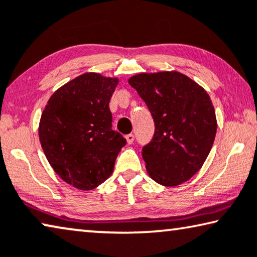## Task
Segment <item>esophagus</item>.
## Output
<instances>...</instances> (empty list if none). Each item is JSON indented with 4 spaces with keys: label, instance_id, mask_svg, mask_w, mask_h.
<instances>
[{
    "label": "esophagus",
    "instance_id": "1",
    "mask_svg": "<svg viewBox=\"0 0 257 257\" xmlns=\"http://www.w3.org/2000/svg\"><path fill=\"white\" fill-rule=\"evenodd\" d=\"M126 140H127V144H128V145L133 144V141H134V134H132V133L127 134V136H126Z\"/></svg>",
    "mask_w": 257,
    "mask_h": 257
}]
</instances>
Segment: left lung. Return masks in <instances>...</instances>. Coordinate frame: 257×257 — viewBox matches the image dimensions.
<instances>
[{
	"label": "left lung",
	"mask_w": 257,
	"mask_h": 257,
	"mask_svg": "<svg viewBox=\"0 0 257 257\" xmlns=\"http://www.w3.org/2000/svg\"><path fill=\"white\" fill-rule=\"evenodd\" d=\"M128 84L155 124L153 139L142 148L149 176L163 186L191 179L207 160L216 136V113L207 92L176 71L140 73Z\"/></svg>",
	"instance_id": "8db88e82"
}]
</instances>
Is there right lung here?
Wrapping results in <instances>:
<instances>
[{
    "label": "right lung",
    "mask_w": 257,
    "mask_h": 257,
    "mask_svg": "<svg viewBox=\"0 0 257 257\" xmlns=\"http://www.w3.org/2000/svg\"><path fill=\"white\" fill-rule=\"evenodd\" d=\"M117 78L84 73L58 88L43 109L39 138L51 168L89 191L109 178L126 139L112 130L109 102Z\"/></svg>",
    "instance_id": "obj_1"
}]
</instances>
